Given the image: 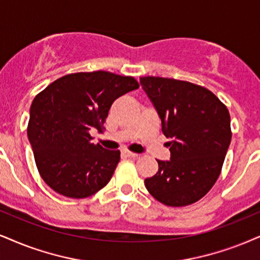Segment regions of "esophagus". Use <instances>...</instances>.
<instances>
[{
  "mask_svg": "<svg viewBox=\"0 0 260 260\" xmlns=\"http://www.w3.org/2000/svg\"><path fill=\"white\" fill-rule=\"evenodd\" d=\"M123 154L125 155V156H127V158H137V156H139V154H136V153H133V152H130V150H123Z\"/></svg>",
  "mask_w": 260,
  "mask_h": 260,
  "instance_id": "obj_1",
  "label": "esophagus"
}]
</instances>
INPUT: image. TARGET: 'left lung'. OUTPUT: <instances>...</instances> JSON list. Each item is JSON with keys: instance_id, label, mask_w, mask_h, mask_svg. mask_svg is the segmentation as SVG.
Instances as JSON below:
<instances>
[{"instance_id": "obj_1", "label": "left lung", "mask_w": 260, "mask_h": 260, "mask_svg": "<svg viewBox=\"0 0 260 260\" xmlns=\"http://www.w3.org/2000/svg\"><path fill=\"white\" fill-rule=\"evenodd\" d=\"M170 139L171 158L145 179L153 198L166 206H187L208 193L219 177L232 141L226 106L204 86L162 77L140 78Z\"/></svg>"}]
</instances>
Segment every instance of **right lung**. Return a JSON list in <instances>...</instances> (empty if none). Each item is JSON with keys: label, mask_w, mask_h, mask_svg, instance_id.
<instances>
[{"label": "right lung", "mask_w": 260, "mask_h": 260, "mask_svg": "<svg viewBox=\"0 0 260 260\" xmlns=\"http://www.w3.org/2000/svg\"><path fill=\"white\" fill-rule=\"evenodd\" d=\"M135 78L106 71L66 75L34 99L27 137L43 181L56 193L84 199L110 182L119 150L91 143L112 104L139 88Z\"/></svg>", "instance_id": "right-lung-1"}]
</instances>
